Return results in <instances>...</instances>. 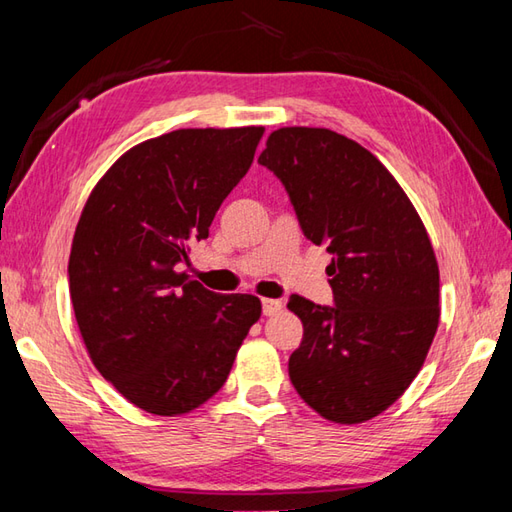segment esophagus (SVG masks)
<instances>
[{
	"mask_svg": "<svg viewBox=\"0 0 512 512\" xmlns=\"http://www.w3.org/2000/svg\"><path fill=\"white\" fill-rule=\"evenodd\" d=\"M281 308H284V303L277 301V299H262V312L266 317H273Z\"/></svg>",
	"mask_w": 512,
	"mask_h": 512,
	"instance_id": "1",
	"label": "esophagus"
}]
</instances>
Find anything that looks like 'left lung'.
<instances>
[{"mask_svg":"<svg viewBox=\"0 0 512 512\" xmlns=\"http://www.w3.org/2000/svg\"><path fill=\"white\" fill-rule=\"evenodd\" d=\"M259 165L286 187L303 235L332 253L334 306L288 301L303 323L292 385L325 420H372L405 394L438 330L427 228L383 162L330 129H277Z\"/></svg>","mask_w":512,"mask_h":512,"instance_id":"obj_1","label":"left lung"}]
</instances>
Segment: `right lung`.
Instances as JSON below:
<instances>
[{
  "label": "right lung",
  "instance_id": "1",
  "mask_svg": "<svg viewBox=\"0 0 512 512\" xmlns=\"http://www.w3.org/2000/svg\"><path fill=\"white\" fill-rule=\"evenodd\" d=\"M264 127L176 129L118 158L70 250V299L94 367L129 402L180 416L220 389L262 303L178 273L253 165Z\"/></svg>",
  "mask_w": 512,
  "mask_h": 512
}]
</instances>
